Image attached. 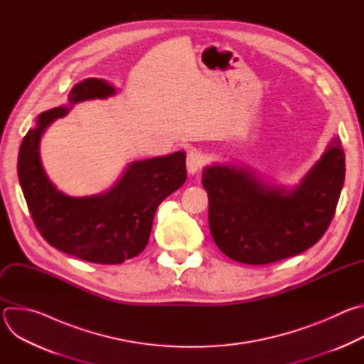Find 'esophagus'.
Listing matches in <instances>:
<instances>
[{"label":"esophagus","instance_id":"1","mask_svg":"<svg viewBox=\"0 0 364 364\" xmlns=\"http://www.w3.org/2000/svg\"><path fill=\"white\" fill-rule=\"evenodd\" d=\"M204 155L201 151L193 148L187 152V171L190 174H196L204 166Z\"/></svg>","mask_w":364,"mask_h":364}]
</instances>
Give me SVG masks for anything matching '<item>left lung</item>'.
<instances>
[{
  "mask_svg": "<svg viewBox=\"0 0 364 364\" xmlns=\"http://www.w3.org/2000/svg\"><path fill=\"white\" fill-rule=\"evenodd\" d=\"M338 138L292 190L274 187L245 168L203 170L209 226L218 247L236 262L267 265L316 245L328 229L344 184Z\"/></svg>",
  "mask_w": 364,
  "mask_h": 364,
  "instance_id": "obj_1",
  "label": "left lung"
}]
</instances>
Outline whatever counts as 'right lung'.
<instances>
[{
    "label": "right lung",
    "instance_id": "right-lung-1",
    "mask_svg": "<svg viewBox=\"0 0 364 364\" xmlns=\"http://www.w3.org/2000/svg\"><path fill=\"white\" fill-rule=\"evenodd\" d=\"M114 93L105 80L89 77L72 87L69 103ZM68 112V105L43 112L23 138L17 170L28 212L53 247L93 264H122L145 249L157 207L186 181V154L135 161L109 191L69 197L48 181L38 152L44 129Z\"/></svg>",
    "mask_w": 364,
    "mask_h": 364
}]
</instances>
